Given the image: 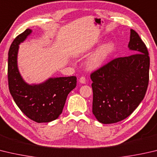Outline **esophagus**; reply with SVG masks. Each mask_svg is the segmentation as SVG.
I'll return each mask as SVG.
<instances>
[{
  "label": "esophagus",
  "mask_w": 157,
  "mask_h": 157,
  "mask_svg": "<svg viewBox=\"0 0 157 157\" xmlns=\"http://www.w3.org/2000/svg\"><path fill=\"white\" fill-rule=\"evenodd\" d=\"M79 83H81V84H86V78H84V77H81L80 78H79Z\"/></svg>",
  "instance_id": "obj_1"
}]
</instances>
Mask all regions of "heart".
Masks as SVG:
<instances>
[{
    "label": "heart",
    "mask_w": 157,
    "mask_h": 157,
    "mask_svg": "<svg viewBox=\"0 0 157 157\" xmlns=\"http://www.w3.org/2000/svg\"><path fill=\"white\" fill-rule=\"evenodd\" d=\"M94 45L88 48L92 49ZM115 45L111 42H107L100 45L88 57L86 62V67L90 71H96L104 66L105 62L114 51Z\"/></svg>",
    "instance_id": "1"
}]
</instances>
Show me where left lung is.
Masks as SVG:
<instances>
[{"label":"left lung","mask_w":157,"mask_h":157,"mask_svg":"<svg viewBox=\"0 0 157 157\" xmlns=\"http://www.w3.org/2000/svg\"><path fill=\"white\" fill-rule=\"evenodd\" d=\"M128 47L135 54L113 59L91 73L93 113L101 124L117 123L133 113L146 95L150 57L144 42L130 29Z\"/></svg>","instance_id":"8db88e82"}]
</instances>
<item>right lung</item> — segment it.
<instances>
[{"label":"right lung","mask_w":157,"mask_h":157,"mask_svg":"<svg viewBox=\"0 0 157 157\" xmlns=\"http://www.w3.org/2000/svg\"><path fill=\"white\" fill-rule=\"evenodd\" d=\"M32 30L27 29L14 39L8 53V84L14 101L27 117L37 123H47L58 118L67 95L76 86L75 76L50 78L40 84H29L18 67L19 44Z\"/></svg>","instance_id":"1"}]
</instances>
